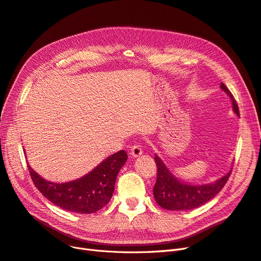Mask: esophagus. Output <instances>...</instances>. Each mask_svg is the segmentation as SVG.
Segmentation results:
<instances>
[{
	"label": "esophagus",
	"instance_id": "esophagus-1",
	"mask_svg": "<svg viewBox=\"0 0 261 261\" xmlns=\"http://www.w3.org/2000/svg\"><path fill=\"white\" fill-rule=\"evenodd\" d=\"M142 152H143V150H142V148H141L139 144H133V145L130 147V153L133 157L141 156Z\"/></svg>",
	"mask_w": 261,
	"mask_h": 261
}]
</instances>
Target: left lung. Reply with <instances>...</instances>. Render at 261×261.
Listing matches in <instances>:
<instances>
[{
	"mask_svg": "<svg viewBox=\"0 0 261 261\" xmlns=\"http://www.w3.org/2000/svg\"><path fill=\"white\" fill-rule=\"evenodd\" d=\"M220 87L230 96L236 114L240 115L239 106L232 93L230 92L225 84H221ZM155 162L157 166V180L152 189L153 197H155L158 205L170 211L192 210L206 203L224 188L231 174L230 170L228 174L213 184L200 186L187 185L173 176L158 156L155 157Z\"/></svg>",
	"mask_w": 261,
	"mask_h": 261,
	"instance_id": "obj_1",
	"label": "left lung"
}]
</instances>
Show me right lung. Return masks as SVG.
<instances>
[{"instance_id": "obj_1", "label": "right lung", "mask_w": 261, "mask_h": 261, "mask_svg": "<svg viewBox=\"0 0 261 261\" xmlns=\"http://www.w3.org/2000/svg\"><path fill=\"white\" fill-rule=\"evenodd\" d=\"M127 159V152L120 150L105 159L89 174L64 184L47 181L30 166H28V169L35 187L54 204L65 211L90 214L109 203L114 192L116 177Z\"/></svg>"}]
</instances>
